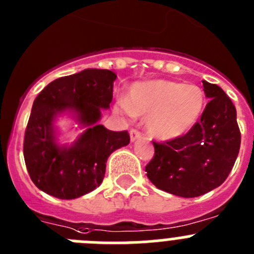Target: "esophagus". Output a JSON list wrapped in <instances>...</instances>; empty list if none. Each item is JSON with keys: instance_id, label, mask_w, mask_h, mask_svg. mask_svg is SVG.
<instances>
[{"instance_id": "esophagus-1", "label": "esophagus", "mask_w": 254, "mask_h": 254, "mask_svg": "<svg viewBox=\"0 0 254 254\" xmlns=\"http://www.w3.org/2000/svg\"><path fill=\"white\" fill-rule=\"evenodd\" d=\"M129 137H131V141L133 142V141H136L137 138L141 137V133H139V131H137L136 128H132L131 131H129Z\"/></svg>"}]
</instances>
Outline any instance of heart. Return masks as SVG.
Instances as JSON below:
<instances>
[{"label": "heart", "instance_id": "obj_1", "mask_svg": "<svg viewBox=\"0 0 254 254\" xmlns=\"http://www.w3.org/2000/svg\"><path fill=\"white\" fill-rule=\"evenodd\" d=\"M204 108V93L197 85L157 79L133 85L128 102L120 99L116 109L127 116L147 118V128L160 139L189 132Z\"/></svg>", "mask_w": 254, "mask_h": 254}]
</instances>
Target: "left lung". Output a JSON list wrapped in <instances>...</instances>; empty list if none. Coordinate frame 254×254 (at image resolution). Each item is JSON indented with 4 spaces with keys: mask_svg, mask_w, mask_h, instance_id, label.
<instances>
[{
    "mask_svg": "<svg viewBox=\"0 0 254 254\" xmlns=\"http://www.w3.org/2000/svg\"><path fill=\"white\" fill-rule=\"evenodd\" d=\"M209 98L203 115L184 136L155 142L146 166L151 183L170 194L196 197L222 185L241 147L237 111L224 90L203 80Z\"/></svg>",
    "mask_w": 254,
    "mask_h": 254,
    "instance_id": "1",
    "label": "left lung"
}]
</instances>
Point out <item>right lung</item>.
Masks as SVG:
<instances>
[{
    "mask_svg": "<svg viewBox=\"0 0 254 254\" xmlns=\"http://www.w3.org/2000/svg\"><path fill=\"white\" fill-rule=\"evenodd\" d=\"M117 75L107 69H84L51 81L32 104L24 138V157L32 183L58 199H75L98 188L113 151L129 143L127 131L98 125L101 109H108ZM74 111L88 128L70 146H59L55 118Z\"/></svg>",
    "mask_w": 254,
    "mask_h": 254,
    "instance_id": "obj_1",
    "label": "right lung"
}]
</instances>
